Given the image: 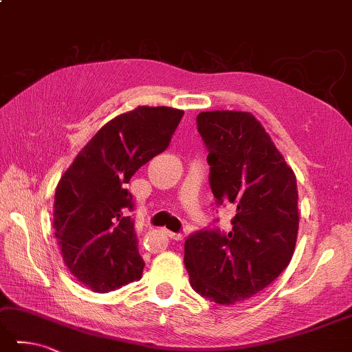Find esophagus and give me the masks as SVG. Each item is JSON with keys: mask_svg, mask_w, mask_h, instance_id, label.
Wrapping results in <instances>:
<instances>
[{"mask_svg": "<svg viewBox=\"0 0 352 352\" xmlns=\"http://www.w3.org/2000/svg\"><path fill=\"white\" fill-rule=\"evenodd\" d=\"M168 237L173 239V241H176V242H182L184 241V236L181 233H171V231H168Z\"/></svg>", "mask_w": 352, "mask_h": 352, "instance_id": "34e87169", "label": "esophagus"}]
</instances>
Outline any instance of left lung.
I'll return each mask as SVG.
<instances>
[{
	"label": "left lung",
	"instance_id": "obj_1",
	"mask_svg": "<svg viewBox=\"0 0 352 352\" xmlns=\"http://www.w3.org/2000/svg\"><path fill=\"white\" fill-rule=\"evenodd\" d=\"M208 148L216 204L236 210L231 230H202L185 241L184 263L197 294L219 305L247 300L288 267L299 233L293 168L248 111L197 115Z\"/></svg>",
	"mask_w": 352,
	"mask_h": 352
}]
</instances>
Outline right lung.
I'll list each match as a JSON object with an SVG mask.
<instances>
[{
	"label": "right lung",
	"mask_w": 352,
	"mask_h": 352,
	"mask_svg": "<svg viewBox=\"0 0 352 352\" xmlns=\"http://www.w3.org/2000/svg\"><path fill=\"white\" fill-rule=\"evenodd\" d=\"M184 115L171 107L141 105L111 119L65 170L53 204V230L70 273L95 293L141 279L135 223L122 216L133 197L131 176L168 147Z\"/></svg>",
	"instance_id": "obj_1"
}]
</instances>
